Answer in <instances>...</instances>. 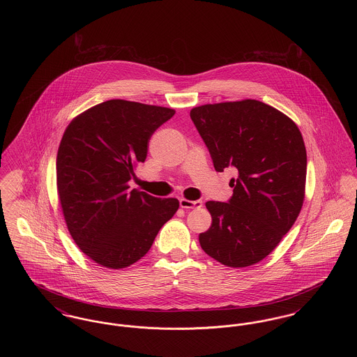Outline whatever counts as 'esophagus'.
Returning <instances> with one entry per match:
<instances>
[{
  "mask_svg": "<svg viewBox=\"0 0 357 357\" xmlns=\"http://www.w3.org/2000/svg\"><path fill=\"white\" fill-rule=\"evenodd\" d=\"M179 204L182 208H201L202 207V201H188L186 198H181Z\"/></svg>",
  "mask_w": 357,
  "mask_h": 357,
  "instance_id": "esophagus-1",
  "label": "esophagus"
}]
</instances>
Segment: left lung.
Returning a JSON list of instances; mask_svg holds the SVG:
<instances>
[{
	"label": "left lung",
	"mask_w": 357,
	"mask_h": 357,
	"mask_svg": "<svg viewBox=\"0 0 357 357\" xmlns=\"http://www.w3.org/2000/svg\"><path fill=\"white\" fill-rule=\"evenodd\" d=\"M222 172L234 167L227 202H206L210 229L199 234L206 255L230 268L271 255L297 220L305 195L306 150L293 120L258 100L206 104L190 112Z\"/></svg>",
	"instance_id": "left-lung-1"
}]
</instances>
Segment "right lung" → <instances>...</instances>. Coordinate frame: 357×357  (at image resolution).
I'll list each match as a JSON object with an SVG mask.
<instances>
[{
    "instance_id": "add662e5",
    "label": "right lung",
    "mask_w": 357,
    "mask_h": 357,
    "mask_svg": "<svg viewBox=\"0 0 357 357\" xmlns=\"http://www.w3.org/2000/svg\"><path fill=\"white\" fill-rule=\"evenodd\" d=\"M174 114L115 99L86 109L63 135L56 159L63 214L76 245L102 266L135 264L179 207L175 198L128 186L136 165L146 160L150 137Z\"/></svg>"
}]
</instances>
